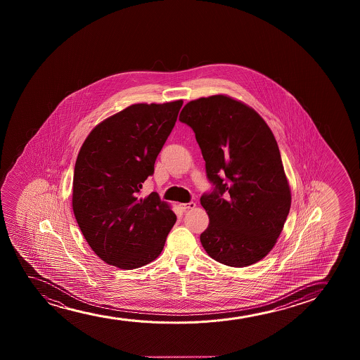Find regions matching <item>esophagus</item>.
Instances as JSON below:
<instances>
[{
	"label": "esophagus",
	"instance_id": "1",
	"mask_svg": "<svg viewBox=\"0 0 360 360\" xmlns=\"http://www.w3.org/2000/svg\"><path fill=\"white\" fill-rule=\"evenodd\" d=\"M178 207H179V209H181V210H183V212H187V210H189V209H193V207H195V202H182V204H179Z\"/></svg>",
	"mask_w": 360,
	"mask_h": 360
}]
</instances>
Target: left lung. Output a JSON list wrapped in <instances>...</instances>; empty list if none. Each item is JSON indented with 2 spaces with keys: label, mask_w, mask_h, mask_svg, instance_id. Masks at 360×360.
<instances>
[{
  "label": "left lung",
  "mask_w": 360,
  "mask_h": 360,
  "mask_svg": "<svg viewBox=\"0 0 360 360\" xmlns=\"http://www.w3.org/2000/svg\"><path fill=\"white\" fill-rule=\"evenodd\" d=\"M179 120L195 133L214 191L200 198L209 217L204 250L226 266H251L271 251L291 205L276 138L250 105L225 94L188 102Z\"/></svg>",
  "instance_id": "left-lung-1"
}]
</instances>
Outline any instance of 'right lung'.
Listing matches in <instances>:
<instances>
[{"label":"right lung","mask_w":360,"mask_h":360,"mask_svg":"<svg viewBox=\"0 0 360 360\" xmlns=\"http://www.w3.org/2000/svg\"><path fill=\"white\" fill-rule=\"evenodd\" d=\"M183 101L136 103L89 134L75 165L72 210L86 241L110 266L135 269L155 261L177 220L143 183L172 131Z\"/></svg>","instance_id":"right-lung-1"}]
</instances>
